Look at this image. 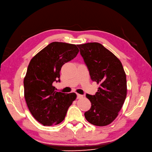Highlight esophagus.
I'll list each match as a JSON object with an SVG mask.
<instances>
[{
    "mask_svg": "<svg viewBox=\"0 0 152 152\" xmlns=\"http://www.w3.org/2000/svg\"><path fill=\"white\" fill-rule=\"evenodd\" d=\"M77 99H81V98H83V95L78 94H77Z\"/></svg>",
    "mask_w": 152,
    "mask_h": 152,
    "instance_id": "1",
    "label": "esophagus"
}]
</instances>
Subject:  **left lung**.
<instances>
[{"label":"left lung","mask_w":152,"mask_h":152,"mask_svg":"<svg viewBox=\"0 0 152 152\" xmlns=\"http://www.w3.org/2000/svg\"><path fill=\"white\" fill-rule=\"evenodd\" d=\"M91 79L100 86L95 95L86 94L91 108L84 113L89 123L98 126L108 125L116 119L126 97V73L121 62L101 44L77 45Z\"/></svg>","instance_id":"1"}]
</instances>
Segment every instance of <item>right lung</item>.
<instances>
[{"label": "right lung", "mask_w": 152, "mask_h": 152, "mask_svg": "<svg viewBox=\"0 0 152 152\" xmlns=\"http://www.w3.org/2000/svg\"><path fill=\"white\" fill-rule=\"evenodd\" d=\"M79 51L75 44L53 42L29 62L24 79V97L33 117L44 126L61 123L77 97L75 93L57 91L53 83L60 82L62 66Z\"/></svg>", "instance_id": "1"}]
</instances>
